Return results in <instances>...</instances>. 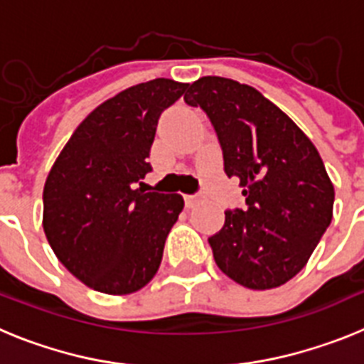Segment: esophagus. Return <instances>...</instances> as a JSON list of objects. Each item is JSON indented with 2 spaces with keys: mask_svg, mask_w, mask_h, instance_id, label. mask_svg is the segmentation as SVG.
Wrapping results in <instances>:
<instances>
[{
  "mask_svg": "<svg viewBox=\"0 0 364 364\" xmlns=\"http://www.w3.org/2000/svg\"><path fill=\"white\" fill-rule=\"evenodd\" d=\"M184 200H186V208H193L197 202L202 200V197L200 195H186Z\"/></svg>",
  "mask_w": 364,
  "mask_h": 364,
  "instance_id": "34e87169",
  "label": "esophagus"
}]
</instances>
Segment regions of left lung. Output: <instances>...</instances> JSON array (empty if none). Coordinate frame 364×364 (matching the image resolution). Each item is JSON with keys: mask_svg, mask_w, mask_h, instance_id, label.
<instances>
[{"mask_svg": "<svg viewBox=\"0 0 364 364\" xmlns=\"http://www.w3.org/2000/svg\"><path fill=\"white\" fill-rule=\"evenodd\" d=\"M186 104L210 117L224 171L240 180L244 210L226 211L210 237L215 262L235 282L272 290L294 279L333 215V184L319 151L257 89L220 76L189 85Z\"/></svg>", "mask_w": 364, "mask_h": 364, "instance_id": "left-lung-1", "label": "left lung"}]
</instances>
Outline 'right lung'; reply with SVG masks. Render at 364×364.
<instances>
[{
	"label": "right lung",
	"instance_id": "right-lung-1",
	"mask_svg": "<svg viewBox=\"0 0 364 364\" xmlns=\"http://www.w3.org/2000/svg\"><path fill=\"white\" fill-rule=\"evenodd\" d=\"M188 85L156 78L105 100L76 127L45 180V237L92 290L134 294L159 272L184 198L146 193L140 180L151 171L160 114Z\"/></svg>",
	"mask_w": 364,
	"mask_h": 364
}]
</instances>
